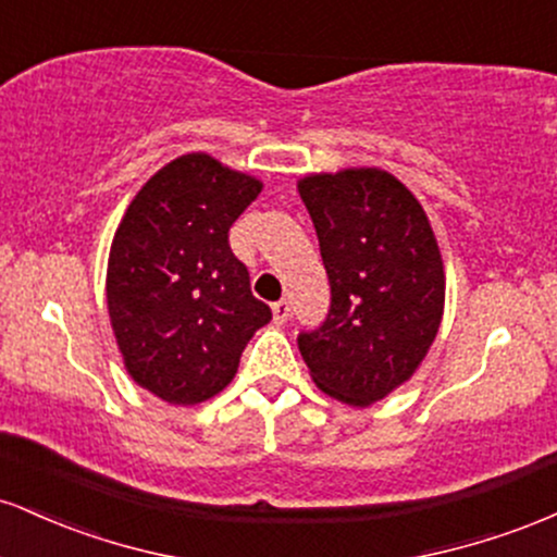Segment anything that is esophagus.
Segmentation results:
<instances>
[{
	"label": "esophagus",
	"instance_id": "obj_1",
	"mask_svg": "<svg viewBox=\"0 0 557 557\" xmlns=\"http://www.w3.org/2000/svg\"><path fill=\"white\" fill-rule=\"evenodd\" d=\"M272 317H274V324H285L287 319H290V300H277V304L272 306Z\"/></svg>",
	"mask_w": 557,
	"mask_h": 557
}]
</instances>
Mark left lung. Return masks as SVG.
<instances>
[{
  "instance_id": "obj_1",
  "label": "left lung",
  "mask_w": 557,
  "mask_h": 557,
  "mask_svg": "<svg viewBox=\"0 0 557 557\" xmlns=\"http://www.w3.org/2000/svg\"><path fill=\"white\" fill-rule=\"evenodd\" d=\"M314 222L332 304L298 335L314 385L363 408L406 385L445 311V264L419 198L380 168L311 172L298 181Z\"/></svg>"
}]
</instances>
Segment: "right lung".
I'll return each mask as SVG.
<instances>
[{"label":"right lung","instance_id":"right-lung-1","mask_svg":"<svg viewBox=\"0 0 557 557\" xmlns=\"http://www.w3.org/2000/svg\"><path fill=\"white\" fill-rule=\"evenodd\" d=\"M261 188L259 177L190 151L140 185L114 230V341L131 380L164 403L196 406L222 393L246 343L272 319L227 243Z\"/></svg>","mask_w":557,"mask_h":557}]
</instances>
